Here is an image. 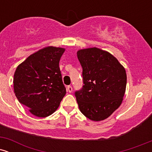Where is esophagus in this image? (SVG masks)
<instances>
[{"instance_id": "esophagus-1", "label": "esophagus", "mask_w": 152, "mask_h": 152, "mask_svg": "<svg viewBox=\"0 0 152 152\" xmlns=\"http://www.w3.org/2000/svg\"><path fill=\"white\" fill-rule=\"evenodd\" d=\"M72 90H73V88L71 86H67V91L69 92V93H71V92H72Z\"/></svg>"}]
</instances>
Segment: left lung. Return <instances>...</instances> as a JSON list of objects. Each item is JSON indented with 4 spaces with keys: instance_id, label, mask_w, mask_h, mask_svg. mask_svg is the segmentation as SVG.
I'll return each instance as SVG.
<instances>
[{
    "instance_id": "1",
    "label": "left lung",
    "mask_w": 152,
    "mask_h": 152,
    "mask_svg": "<svg viewBox=\"0 0 152 152\" xmlns=\"http://www.w3.org/2000/svg\"><path fill=\"white\" fill-rule=\"evenodd\" d=\"M84 85L76 92L81 112L94 121L109 117L123 102L126 73L116 57L96 47L77 51Z\"/></svg>"
}]
</instances>
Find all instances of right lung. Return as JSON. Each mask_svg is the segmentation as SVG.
Wrapping results in <instances>:
<instances>
[{"mask_svg": "<svg viewBox=\"0 0 152 152\" xmlns=\"http://www.w3.org/2000/svg\"><path fill=\"white\" fill-rule=\"evenodd\" d=\"M65 50L44 47L29 56L15 69V96L37 117H46L55 112L66 93L59 68Z\"/></svg>", "mask_w": 152, "mask_h": 152, "instance_id": "add662e5", "label": "right lung"}]
</instances>
